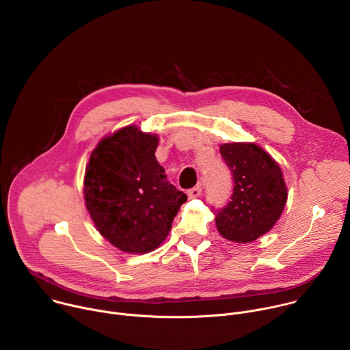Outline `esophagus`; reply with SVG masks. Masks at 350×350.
I'll use <instances>...</instances> for the list:
<instances>
[{
    "mask_svg": "<svg viewBox=\"0 0 350 350\" xmlns=\"http://www.w3.org/2000/svg\"><path fill=\"white\" fill-rule=\"evenodd\" d=\"M201 192H202V187L201 185H196V187L188 189L187 195H188L189 199H193V198H198L199 195H201Z\"/></svg>",
    "mask_w": 350,
    "mask_h": 350,
    "instance_id": "esophagus-1",
    "label": "esophagus"
}]
</instances>
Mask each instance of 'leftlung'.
<instances>
[{"label":"left lung","mask_w":350,"mask_h":350,"mask_svg":"<svg viewBox=\"0 0 350 350\" xmlns=\"http://www.w3.org/2000/svg\"><path fill=\"white\" fill-rule=\"evenodd\" d=\"M220 154L234 178L231 201L216 215L223 238L254 242L269 232L286 204V185L280 165L254 142L220 145Z\"/></svg>","instance_id":"left-lung-1"}]
</instances>
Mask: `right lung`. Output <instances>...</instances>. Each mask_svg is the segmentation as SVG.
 <instances>
[{"mask_svg": "<svg viewBox=\"0 0 350 350\" xmlns=\"http://www.w3.org/2000/svg\"><path fill=\"white\" fill-rule=\"evenodd\" d=\"M158 142L157 134L126 126L99 141L85 166L83 192L90 217L123 252L157 249L187 201L155 158Z\"/></svg>", "mask_w": 350, "mask_h": 350, "instance_id": "right-lung-1", "label": "right lung"}]
</instances>
